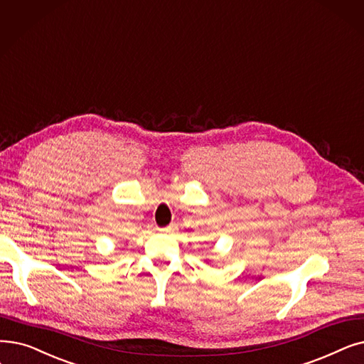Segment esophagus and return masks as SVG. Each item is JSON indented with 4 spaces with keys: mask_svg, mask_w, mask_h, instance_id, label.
Listing matches in <instances>:
<instances>
[{
    "mask_svg": "<svg viewBox=\"0 0 364 364\" xmlns=\"http://www.w3.org/2000/svg\"><path fill=\"white\" fill-rule=\"evenodd\" d=\"M162 233H171V232H173L176 230V225H171V226H166V228H162V229H159Z\"/></svg>",
    "mask_w": 364,
    "mask_h": 364,
    "instance_id": "obj_1",
    "label": "esophagus"
}]
</instances>
